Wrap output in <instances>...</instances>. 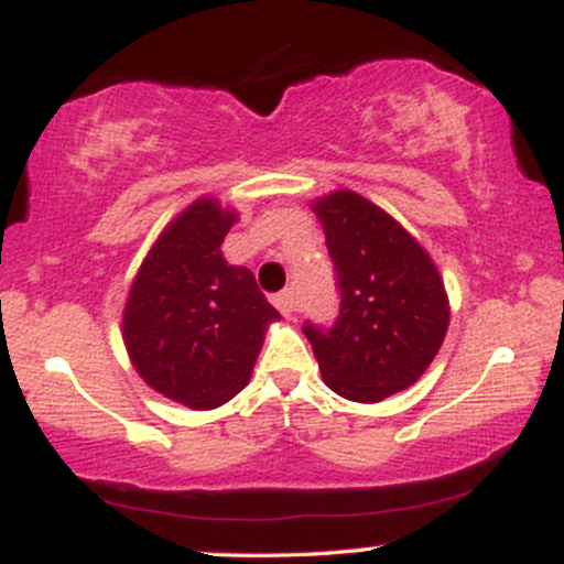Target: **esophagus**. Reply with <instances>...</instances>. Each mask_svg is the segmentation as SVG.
<instances>
[{
	"mask_svg": "<svg viewBox=\"0 0 564 564\" xmlns=\"http://www.w3.org/2000/svg\"><path fill=\"white\" fill-rule=\"evenodd\" d=\"M273 304H275L278 310H281L283 315L296 313V296H294V291H291V289L281 291V294H275V296H273Z\"/></svg>",
	"mask_w": 564,
	"mask_h": 564,
	"instance_id": "34e87169",
	"label": "esophagus"
}]
</instances>
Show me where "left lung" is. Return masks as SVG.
Segmentation results:
<instances>
[{
  "instance_id": "8db88e82",
  "label": "left lung",
  "mask_w": 564,
  "mask_h": 564,
  "mask_svg": "<svg viewBox=\"0 0 564 564\" xmlns=\"http://www.w3.org/2000/svg\"><path fill=\"white\" fill-rule=\"evenodd\" d=\"M334 262L339 313L304 321L321 373L336 394L379 403L426 371L448 332V296L426 251L352 191L315 200Z\"/></svg>"
}]
</instances>
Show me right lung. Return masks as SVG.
Segmentation results:
<instances>
[{
    "label": "right lung",
    "mask_w": 564,
    "mask_h": 564,
    "mask_svg": "<svg viewBox=\"0 0 564 564\" xmlns=\"http://www.w3.org/2000/svg\"><path fill=\"white\" fill-rule=\"evenodd\" d=\"M236 215L200 198L161 232L124 310V341L153 390L187 408L228 403L251 377L268 323L281 318L251 270L223 260Z\"/></svg>",
    "instance_id": "1"
}]
</instances>
